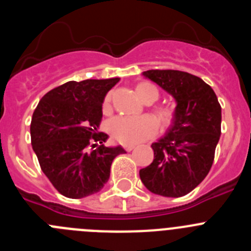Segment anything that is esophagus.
Returning <instances> with one entry per match:
<instances>
[{"label":"esophagus","instance_id":"obj_1","mask_svg":"<svg viewBox=\"0 0 251 251\" xmlns=\"http://www.w3.org/2000/svg\"><path fill=\"white\" fill-rule=\"evenodd\" d=\"M124 150L128 151V152H130L132 150H134V146H124Z\"/></svg>","mask_w":251,"mask_h":251}]
</instances>
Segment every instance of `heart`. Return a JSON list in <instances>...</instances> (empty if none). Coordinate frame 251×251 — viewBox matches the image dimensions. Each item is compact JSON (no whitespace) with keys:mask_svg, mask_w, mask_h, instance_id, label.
I'll return each instance as SVG.
<instances>
[{"mask_svg":"<svg viewBox=\"0 0 251 251\" xmlns=\"http://www.w3.org/2000/svg\"><path fill=\"white\" fill-rule=\"evenodd\" d=\"M136 93L142 101L152 104L159 98V92L156 86L150 83H141L137 85ZM110 104V94L104 99V109ZM154 118L162 127L170 126L174 119V110L168 106H159L154 109ZM108 130L115 141L123 145H137L147 141L157 132V124L150 117H115L108 123Z\"/></svg>","mask_w":251,"mask_h":251,"instance_id":"heart-1","label":"heart"}]
</instances>
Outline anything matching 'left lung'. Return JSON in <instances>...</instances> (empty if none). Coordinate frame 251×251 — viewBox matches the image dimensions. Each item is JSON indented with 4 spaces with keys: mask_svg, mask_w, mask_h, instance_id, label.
Here are the masks:
<instances>
[{
    "mask_svg": "<svg viewBox=\"0 0 251 251\" xmlns=\"http://www.w3.org/2000/svg\"><path fill=\"white\" fill-rule=\"evenodd\" d=\"M142 75L176 100L166 134L152 143L154 158L139 171L153 194L181 197L200 185L211 168L221 134V106L212 88L179 70H147Z\"/></svg>",
    "mask_w": 251,
    "mask_h": 251,
    "instance_id": "8db88e82",
    "label": "left lung"
}]
</instances>
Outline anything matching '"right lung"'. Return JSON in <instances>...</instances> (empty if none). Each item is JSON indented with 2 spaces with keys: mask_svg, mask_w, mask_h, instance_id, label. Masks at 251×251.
Here are the masks:
<instances>
[{
  "mask_svg": "<svg viewBox=\"0 0 251 251\" xmlns=\"http://www.w3.org/2000/svg\"><path fill=\"white\" fill-rule=\"evenodd\" d=\"M118 81L119 77L68 81L46 93L32 114L31 145L40 167L69 199L100 191L109 179L113 159L126 153L121 146L105 147L108 134L98 133L104 98Z\"/></svg>",
  "mask_w": 251,
  "mask_h": 251,
  "instance_id": "1",
  "label": "right lung"
}]
</instances>
